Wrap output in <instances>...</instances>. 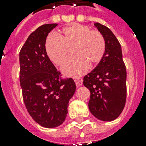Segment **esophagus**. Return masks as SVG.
Masks as SVG:
<instances>
[{
	"label": "esophagus",
	"mask_w": 146,
	"mask_h": 146,
	"mask_svg": "<svg viewBox=\"0 0 146 146\" xmlns=\"http://www.w3.org/2000/svg\"><path fill=\"white\" fill-rule=\"evenodd\" d=\"M75 82L76 86L80 87L82 85V78H77L75 80Z\"/></svg>",
	"instance_id": "esophagus-1"
}]
</instances>
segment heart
Returning a JSON list of instances; mask_svg holds the SVG:
<instances>
[{
	"label": "heart",
	"mask_w": 146,
	"mask_h": 146,
	"mask_svg": "<svg viewBox=\"0 0 146 146\" xmlns=\"http://www.w3.org/2000/svg\"><path fill=\"white\" fill-rule=\"evenodd\" d=\"M71 49L73 57L62 70L66 76L78 77L88 70V64L95 66L101 62L106 51V42L99 31L76 23L63 29L57 38L48 36L45 42L47 54L57 66L65 63Z\"/></svg>",
	"instance_id": "b5f03b06"
}]
</instances>
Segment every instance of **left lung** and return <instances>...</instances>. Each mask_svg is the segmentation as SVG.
<instances>
[{
  "mask_svg": "<svg viewBox=\"0 0 146 146\" xmlns=\"http://www.w3.org/2000/svg\"><path fill=\"white\" fill-rule=\"evenodd\" d=\"M95 26L104 36L106 51L93 70L85 76L83 85L90 91L89 108L98 120L111 121L124 108L127 98V70L120 42L107 26Z\"/></svg>",
  "mask_w": 146,
  "mask_h": 146,
  "instance_id": "obj_1",
  "label": "left lung"
}]
</instances>
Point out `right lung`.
I'll list each match as a JSON object with an SVG mask.
<instances>
[{"instance_id":"obj_1","label":"right lung","mask_w":146,"mask_h":146,"mask_svg":"<svg viewBox=\"0 0 146 146\" xmlns=\"http://www.w3.org/2000/svg\"><path fill=\"white\" fill-rule=\"evenodd\" d=\"M57 26H39L19 51V82L24 103L33 120L46 128L64 122L69 101L76 91L73 79H62L45 50L47 36Z\"/></svg>"}]
</instances>
